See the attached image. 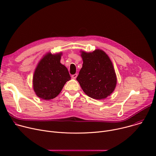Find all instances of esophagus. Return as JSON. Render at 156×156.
<instances>
[{
    "label": "esophagus",
    "instance_id": "1",
    "mask_svg": "<svg viewBox=\"0 0 156 156\" xmlns=\"http://www.w3.org/2000/svg\"><path fill=\"white\" fill-rule=\"evenodd\" d=\"M77 76H78V75L76 73V74H75V75H73L71 76V77H72V78H73V79H76V77H77Z\"/></svg>",
    "mask_w": 156,
    "mask_h": 156
}]
</instances>
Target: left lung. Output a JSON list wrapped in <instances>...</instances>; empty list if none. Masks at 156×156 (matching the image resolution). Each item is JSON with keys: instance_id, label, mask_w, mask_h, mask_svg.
Here are the masks:
<instances>
[{"instance_id": "8db88e82", "label": "left lung", "mask_w": 156, "mask_h": 156, "mask_svg": "<svg viewBox=\"0 0 156 156\" xmlns=\"http://www.w3.org/2000/svg\"><path fill=\"white\" fill-rule=\"evenodd\" d=\"M82 68L76 78L83 92L95 99H103L112 93L116 76L108 55L97 49L93 52H82Z\"/></svg>"}]
</instances>
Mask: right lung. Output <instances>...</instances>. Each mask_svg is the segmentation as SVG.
Masks as SVG:
<instances>
[{"label":"right lung","instance_id":"add662e5","mask_svg":"<svg viewBox=\"0 0 156 156\" xmlns=\"http://www.w3.org/2000/svg\"><path fill=\"white\" fill-rule=\"evenodd\" d=\"M61 54L45 55L35 69L33 84L37 95L44 100L57 97L71 80L68 69L60 62Z\"/></svg>","mask_w":156,"mask_h":156}]
</instances>
